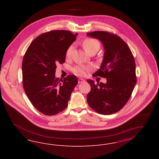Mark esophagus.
<instances>
[{
    "label": "esophagus",
    "instance_id": "obj_1",
    "mask_svg": "<svg viewBox=\"0 0 159 159\" xmlns=\"http://www.w3.org/2000/svg\"><path fill=\"white\" fill-rule=\"evenodd\" d=\"M84 80L83 79H79V83H83V82H84Z\"/></svg>",
    "mask_w": 159,
    "mask_h": 159
}]
</instances>
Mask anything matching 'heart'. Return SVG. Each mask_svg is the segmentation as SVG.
Listing matches in <instances>:
<instances>
[{
    "label": "heart",
    "mask_w": 159,
    "mask_h": 159,
    "mask_svg": "<svg viewBox=\"0 0 159 159\" xmlns=\"http://www.w3.org/2000/svg\"><path fill=\"white\" fill-rule=\"evenodd\" d=\"M83 46L86 52L89 53L92 50L98 51L100 47V43L98 40L92 38H88L85 39L83 42ZM73 49V46L71 45L69 46L67 51H66V57H70L72 50ZM74 73L79 76H83L85 75V68L83 66H79L76 67V68L73 69Z\"/></svg>",
    "instance_id": "obj_1"
}]
</instances>
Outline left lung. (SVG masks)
Segmentation results:
<instances>
[{
  "instance_id": "obj_1",
  "label": "left lung",
  "mask_w": 159,
  "mask_h": 159,
  "mask_svg": "<svg viewBox=\"0 0 159 159\" xmlns=\"http://www.w3.org/2000/svg\"><path fill=\"white\" fill-rule=\"evenodd\" d=\"M87 36L98 39L104 49L103 60L93 76L107 79L106 83L87 82L91 91L87 102L98 113L110 115L119 111L130 98L136 83V66L132 53L119 36L107 31H96Z\"/></svg>"
}]
</instances>
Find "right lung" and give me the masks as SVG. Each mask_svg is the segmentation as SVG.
I'll use <instances>...</instances> for the list:
<instances>
[{
    "mask_svg": "<svg viewBox=\"0 0 159 159\" xmlns=\"http://www.w3.org/2000/svg\"><path fill=\"white\" fill-rule=\"evenodd\" d=\"M77 33L52 30L36 38L29 46L22 63L23 84L31 104L42 113L52 116L68 106L78 83L75 75L63 80L55 78L57 65L65 62L66 51Z\"/></svg>",
    "mask_w": 159,
    "mask_h": 159,
    "instance_id": "1",
    "label": "right lung"
}]
</instances>
